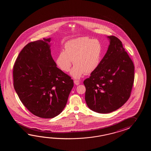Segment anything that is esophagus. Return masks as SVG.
<instances>
[{"mask_svg":"<svg viewBox=\"0 0 151 151\" xmlns=\"http://www.w3.org/2000/svg\"><path fill=\"white\" fill-rule=\"evenodd\" d=\"M74 83L75 85H79V83H80V81H79V80H74Z\"/></svg>","mask_w":151,"mask_h":151,"instance_id":"obj_1","label":"esophagus"}]
</instances>
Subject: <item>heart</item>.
I'll return each mask as SVG.
<instances>
[{
  "label": "heart",
  "mask_w": 151,
  "mask_h": 151,
  "mask_svg": "<svg viewBox=\"0 0 151 151\" xmlns=\"http://www.w3.org/2000/svg\"><path fill=\"white\" fill-rule=\"evenodd\" d=\"M103 52L101 43L96 39L88 37H79L68 40L65 44L64 50L58 54L56 63L62 71L68 72L74 66L70 74L79 79L85 74L96 70L99 65Z\"/></svg>",
  "instance_id": "b5f03b06"
}]
</instances>
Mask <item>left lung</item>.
Listing matches in <instances>:
<instances>
[{
	"label": "left lung",
	"mask_w": 151,
	"mask_h": 151,
	"mask_svg": "<svg viewBox=\"0 0 151 151\" xmlns=\"http://www.w3.org/2000/svg\"><path fill=\"white\" fill-rule=\"evenodd\" d=\"M109 45L96 70L84 80L85 101L90 109L109 113L128 100L134 79V66L122 42L115 36H107Z\"/></svg>",
	"instance_id": "left-lung-1"
}]
</instances>
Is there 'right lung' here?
<instances>
[{"label":"right lung","instance_id":"add662e5","mask_svg":"<svg viewBox=\"0 0 151 151\" xmlns=\"http://www.w3.org/2000/svg\"><path fill=\"white\" fill-rule=\"evenodd\" d=\"M51 41L44 38L27 44L13 67V85L20 101L42 118H53L63 111L74 86L71 77L57 67Z\"/></svg>","mask_w":151,"mask_h":151}]
</instances>
